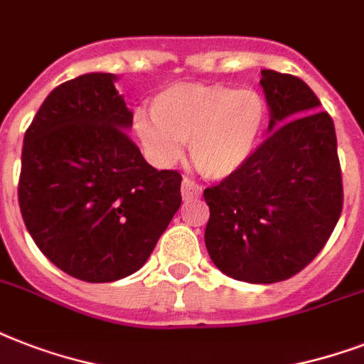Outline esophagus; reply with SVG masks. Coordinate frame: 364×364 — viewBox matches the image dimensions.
<instances>
[{"instance_id": "esophagus-1", "label": "esophagus", "mask_w": 364, "mask_h": 364, "mask_svg": "<svg viewBox=\"0 0 364 364\" xmlns=\"http://www.w3.org/2000/svg\"><path fill=\"white\" fill-rule=\"evenodd\" d=\"M181 194H183V200L198 198L200 194H202V187H200L198 183H194L193 179H183Z\"/></svg>"}]
</instances>
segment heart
<instances>
[{
	"label": "heart",
	"mask_w": 364,
	"mask_h": 364,
	"mask_svg": "<svg viewBox=\"0 0 364 364\" xmlns=\"http://www.w3.org/2000/svg\"><path fill=\"white\" fill-rule=\"evenodd\" d=\"M268 122V104L253 88L177 82L154 96L151 115L137 111L134 134L153 164L170 168L188 143L208 179H227L253 159Z\"/></svg>",
	"instance_id": "heart-1"
}]
</instances>
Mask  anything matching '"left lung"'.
Returning a JSON list of instances; mask_svg holds the SVG:
<instances>
[{"instance_id":"8db88e82","label":"left lung","mask_w":364,"mask_h":364,"mask_svg":"<svg viewBox=\"0 0 364 364\" xmlns=\"http://www.w3.org/2000/svg\"><path fill=\"white\" fill-rule=\"evenodd\" d=\"M270 107L264 143L234 176L204 191L213 264L247 283L299 274L325 247L342 213L336 132L302 79L260 71Z\"/></svg>"}]
</instances>
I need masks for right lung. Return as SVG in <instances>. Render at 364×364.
Listing matches in <instances>:
<instances>
[{"mask_svg": "<svg viewBox=\"0 0 364 364\" xmlns=\"http://www.w3.org/2000/svg\"><path fill=\"white\" fill-rule=\"evenodd\" d=\"M113 73L48 94L26 130L18 204L41 253L88 283L137 272L181 205V176L156 170L126 130L132 111Z\"/></svg>", "mask_w": 364, "mask_h": 364, "instance_id": "right-lung-1", "label": "right lung"}]
</instances>
